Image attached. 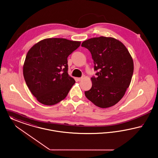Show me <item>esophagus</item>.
Wrapping results in <instances>:
<instances>
[{
  "label": "esophagus",
  "instance_id": "1",
  "mask_svg": "<svg viewBox=\"0 0 158 158\" xmlns=\"http://www.w3.org/2000/svg\"><path fill=\"white\" fill-rule=\"evenodd\" d=\"M82 79H83V77H80V78H77V80L78 81H81Z\"/></svg>",
  "mask_w": 158,
  "mask_h": 158
}]
</instances>
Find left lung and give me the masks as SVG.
Here are the masks:
<instances>
[{
  "instance_id": "8db88e82",
  "label": "left lung",
  "mask_w": 158,
  "mask_h": 158,
  "mask_svg": "<svg viewBox=\"0 0 158 158\" xmlns=\"http://www.w3.org/2000/svg\"><path fill=\"white\" fill-rule=\"evenodd\" d=\"M81 46L90 52L97 71L85 96L99 108L115 105L124 96L131 81L134 64L131 55L123 43L112 37L91 38L83 42Z\"/></svg>"
}]
</instances>
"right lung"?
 Here are the masks:
<instances>
[{
    "instance_id": "add662e5",
    "label": "right lung",
    "mask_w": 158,
    "mask_h": 158,
    "mask_svg": "<svg viewBox=\"0 0 158 158\" xmlns=\"http://www.w3.org/2000/svg\"><path fill=\"white\" fill-rule=\"evenodd\" d=\"M80 44L50 38L38 42L28 50L23 75L28 89L40 103L53 105L67 97L75 83L68 75L67 58Z\"/></svg>"
}]
</instances>
